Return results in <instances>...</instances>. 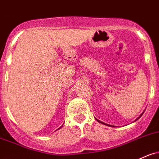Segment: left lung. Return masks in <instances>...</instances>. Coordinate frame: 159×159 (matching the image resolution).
<instances>
[{"instance_id":"left-lung-1","label":"left lung","mask_w":159,"mask_h":159,"mask_svg":"<svg viewBox=\"0 0 159 159\" xmlns=\"http://www.w3.org/2000/svg\"><path fill=\"white\" fill-rule=\"evenodd\" d=\"M143 112H144V111H143ZM143 113H142V114H140V116H139L138 117V118H137V119H136V120H135V121H137V120H138V119H139V118H140V117H141V116H142V115H143ZM96 119H97V118H96ZM97 121H98L99 122V123H101V124H103V125H107V126H109V127H115V126H113V125H108V124L103 123V122H102V121H99V120H98V119H97Z\"/></svg>"}]
</instances>
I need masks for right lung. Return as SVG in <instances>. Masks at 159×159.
I'll return each instance as SVG.
<instances>
[{
  "label": "right lung",
  "instance_id": "1",
  "mask_svg": "<svg viewBox=\"0 0 159 159\" xmlns=\"http://www.w3.org/2000/svg\"><path fill=\"white\" fill-rule=\"evenodd\" d=\"M62 126H61V127H60V128H59L58 129H57V130H59V129H60L61 128H62Z\"/></svg>",
  "mask_w": 159,
  "mask_h": 159
}]
</instances>
